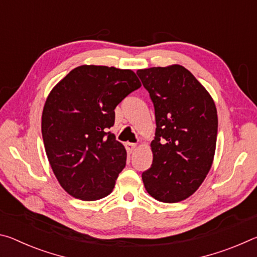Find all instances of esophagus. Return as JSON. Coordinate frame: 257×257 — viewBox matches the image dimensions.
Masks as SVG:
<instances>
[{"label": "esophagus", "instance_id": "1", "mask_svg": "<svg viewBox=\"0 0 257 257\" xmlns=\"http://www.w3.org/2000/svg\"><path fill=\"white\" fill-rule=\"evenodd\" d=\"M125 150H127L128 153H133V152L136 150V144H134V143H125Z\"/></svg>", "mask_w": 257, "mask_h": 257}]
</instances>
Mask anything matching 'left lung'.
<instances>
[{"instance_id": "obj_1", "label": "left lung", "mask_w": 257, "mask_h": 257, "mask_svg": "<svg viewBox=\"0 0 257 257\" xmlns=\"http://www.w3.org/2000/svg\"><path fill=\"white\" fill-rule=\"evenodd\" d=\"M150 93L156 130L153 163L142 179L152 197L178 203L198 189L213 163L217 135L214 101L179 64L137 71Z\"/></svg>"}]
</instances>
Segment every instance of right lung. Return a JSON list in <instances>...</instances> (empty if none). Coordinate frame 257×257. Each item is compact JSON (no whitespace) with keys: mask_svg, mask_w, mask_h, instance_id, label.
Listing matches in <instances>:
<instances>
[{"mask_svg":"<svg viewBox=\"0 0 257 257\" xmlns=\"http://www.w3.org/2000/svg\"><path fill=\"white\" fill-rule=\"evenodd\" d=\"M141 86L132 70L80 66L51 90L42 114L43 141L69 195L89 202L112 193L127 152L107 129L114 124L116 105Z\"/></svg>","mask_w":257,"mask_h":257,"instance_id":"right-lung-1","label":"right lung"}]
</instances>
